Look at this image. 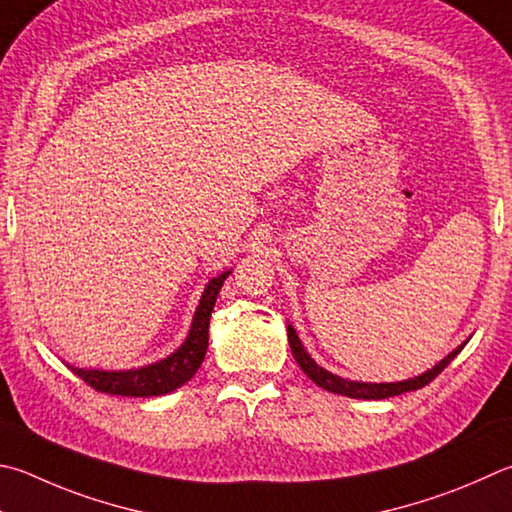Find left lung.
Wrapping results in <instances>:
<instances>
[{
	"label": "left lung",
	"instance_id": "obj_1",
	"mask_svg": "<svg viewBox=\"0 0 512 512\" xmlns=\"http://www.w3.org/2000/svg\"><path fill=\"white\" fill-rule=\"evenodd\" d=\"M286 333H288V345H291L295 362L300 365V369L313 380L315 385L327 389V392H331V394H340V396H349V398H362V401H383V398L398 396V394H405V392H414V389L425 387L427 383H432V380L439 376L441 371L448 367L454 358H457V353L463 347L468 345V340H466L463 345H459L457 349L450 351L443 360L436 362L432 369H427V371H423V374H418L414 378L396 380V383H362V380L340 378L338 374H331V371L320 367L318 362L311 358V353L304 349L300 336H297V331L293 329V324H288Z\"/></svg>",
	"mask_w": 512,
	"mask_h": 512
}]
</instances>
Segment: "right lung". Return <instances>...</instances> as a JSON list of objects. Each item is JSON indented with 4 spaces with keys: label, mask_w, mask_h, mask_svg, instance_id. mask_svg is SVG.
<instances>
[{
    "label": "right lung",
    "mask_w": 512,
    "mask_h": 512,
    "mask_svg": "<svg viewBox=\"0 0 512 512\" xmlns=\"http://www.w3.org/2000/svg\"><path fill=\"white\" fill-rule=\"evenodd\" d=\"M232 271H224L206 284L201 293V300L194 318L190 324L188 336H185L183 345L170 356H165L152 365L136 367V369H87V367H71L76 376L85 380L98 392L114 394V396H134V398H147V396H163L170 394L174 389L188 383V380L197 374L203 358L208 351V327H210V313L215 309L217 295L224 286V280Z\"/></svg>",
    "instance_id": "add662e5"
}]
</instances>
